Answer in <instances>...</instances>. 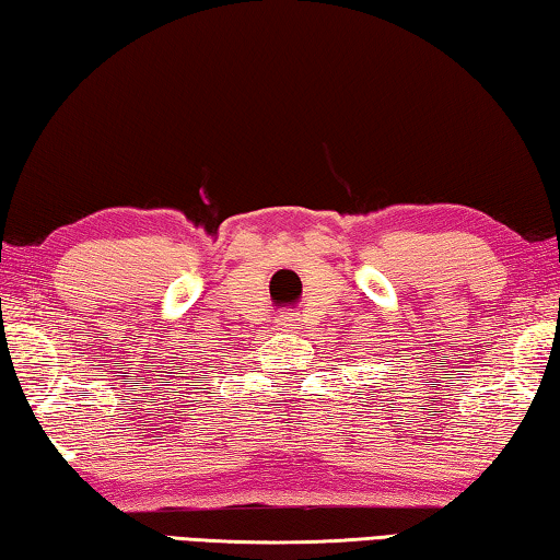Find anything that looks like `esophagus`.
<instances>
[{
    "label": "esophagus",
    "mask_w": 560,
    "mask_h": 560,
    "mask_svg": "<svg viewBox=\"0 0 560 560\" xmlns=\"http://www.w3.org/2000/svg\"><path fill=\"white\" fill-rule=\"evenodd\" d=\"M278 323L282 329H288V332H298L302 325V317L298 313H285V315H280Z\"/></svg>",
    "instance_id": "obj_1"
}]
</instances>
